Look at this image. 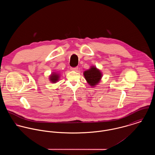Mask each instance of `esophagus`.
<instances>
[{
    "label": "esophagus",
    "instance_id": "1",
    "mask_svg": "<svg viewBox=\"0 0 155 155\" xmlns=\"http://www.w3.org/2000/svg\"><path fill=\"white\" fill-rule=\"evenodd\" d=\"M70 69H71V70H73V71H76V70H78V67H71V68H70Z\"/></svg>",
    "mask_w": 155,
    "mask_h": 155
}]
</instances>
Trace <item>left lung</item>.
Returning <instances> with one entry per match:
<instances>
[{
  "label": "left lung",
  "instance_id": "8db88e82",
  "mask_svg": "<svg viewBox=\"0 0 155 155\" xmlns=\"http://www.w3.org/2000/svg\"><path fill=\"white\" fill-rule=\"evenodd\" d=\"M84 76L90 85L95 86L99 82L102 75L98 69L92 67L88 70L84 71Z\"/></svg>",
  "mask_w": 155,
  "mask_h": 155
}]
</instances>
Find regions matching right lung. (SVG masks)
Listing matches in <instances>:
<instances>
[{"instance_id": "add662e5", "label": "right lung", "mask_w": 155, "mask_h": 155, "mask_svg": "<svg viewBox=\"0 0 155 155\" xmlns=\"http://www.w3.org/2000/svg\"><path fill=\"white\" fill-rule=\"evenodd\" d=\"M58 79H59V74L57 73H54L52 74L50 78V80L52 82H56L57 81H58Z\"/></svg>"}]
</instances>
